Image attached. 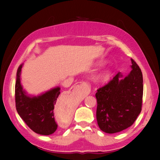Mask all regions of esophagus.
Instances as JSON below:
<instances>
[{"instance_id":"1","label":"esophagus","mask_w":160,"mask_h":160,"mask_svg":"<svg viewBox=\"0 0 160 160\" xmlns=\"http://www.w3.org/2000/svg\"><path fill=\"white\" fill-rule=\"evenodd\" d=\"M78 83H79V84H80V83H81V82H78Z\"/></svg>"}]
</instances>
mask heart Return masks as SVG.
<instances>
[{
	"label": "heart",
	"mask_w": 160,
	"mask_h": 160,
	"mask_svg": "<svg viewBox=\"0 0 160 160\" xmlns=\"http://www.w3.org/2000/svg\"><path fill=\"white\" fill-rule=\"evenodd\" d=\"M110 75V71L108 69H104L99 71L95 76L94 77V80L95 82H100L102 81L106 80L108 79Z\"/></svg>",
	"instance_id": "obj_1"
}]
</instances>
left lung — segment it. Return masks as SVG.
<instances>
[{
  "label": "left lung",
  "mask_w": 160,
  "mask_h": 160,
  "mask_svg": "<svg viewBox=\"0 0 160 160\" xmlns=\"http://www.w3.org/2000/svg\"><path fill=\"white\" fill-rule=\"evenodd\" d=\"M131 71L126 77L118 72L107 85L97 90V121L107 133L132 126L141 112L143 80L141 70L131 58Z\"/></svg>",
  "instance_id": "1"
}]
</instances>
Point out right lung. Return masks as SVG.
Segmentation results:
<instances>
[{"label":"right lung","instance_id":"right-lung-1","mask_svg":"<svg viewBox=\"0 0 160 160\" xmlns=\"http://www.w3.org/2000/svg\"><path fill=\"white\" fill-rule=\"evenodd\" d=\"M23 64L19 66L15 82L16 109L29 128L38 134L49 135L57 129L53 109L60 94L56 87L38 96L28 95L21 85L20 75Z\"/></svg>","mask_w":160,"mask_h":160}]
</instances>
